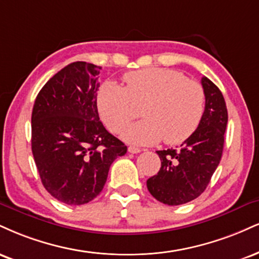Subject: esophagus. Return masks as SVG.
Listing matches in <instances>:
<instances>
[{
    "label": "esophagus",
    "mask_w": 259,
    "mask_h": 259,
    "mask_svg": "<svg viewBox=\"0 0 259 259\" xmlns=\"http://www.w3.org/2000/svg\"><path fill=\"white\" fill-rule=\"evenodd\" d=\"M127 152H129V153L136 154V153H140V152H141V149L138 147H134V146H130V147H127Z\"/></svg>",
    "instance_id": "esophagus-1"
}]
</instances>
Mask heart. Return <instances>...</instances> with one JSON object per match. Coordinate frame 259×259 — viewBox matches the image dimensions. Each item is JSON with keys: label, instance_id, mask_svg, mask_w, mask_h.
I'll list each match as a JSON object with an SVG mask.
<instances>
[{"label": "heart", "instance_id": "obj_1", "mask_svg": "<svg viewBox=\"0 0 259 259\" xmlns=\"http://www.w3.org/2000/svg\"><path fill=\"white\" fill-rule=\"evenodd\" d=\"M125 88L107 82L98 94V108L112 133H119L142 110L146 119L127 126L124 140L152 145L164 140L179 145L200 125L205 112L204 88L179 71L149 67L124 74Z\"/></svg>", "mask_w": 259, "mask_h": 259}]
</instances>
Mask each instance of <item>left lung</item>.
Segmentation results:
<instances>
[{
    "instance_id": "left-lung-1",
    "label": "left lung",
    "mask_w": 259,
    "mask_h": 259,
    "mask_svg": "<svg viewBox=\"0 0 259 259\" xmlns=\"http://www.w3.org/2000/svg\"><path fill=\"white\" fill-rule=\"evenodd\" d=\"M206 102L200 125L176 149L157 151L159 172L147 180L149 193L163 204L175 206L198 198L212 177L222 158L228 112L221 90L202 77Z\"/></svg>"
}]
</instances>
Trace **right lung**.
Wrapping results in <instances>:
<instances>
[{
    "label": "right lung",
    "instance_id": "obj_1",
    "mask_svg": "<svg viewBox=\"0 0 259 259\" xmlns=\"http://www.w3.org/2000/svg\"><path fill=\"white\" fill-rule=\"evenodd\" d=\"M101 67L76 61L39 90L31 116V148L47 192L67 205L98 197L111 164L127 148L100 121Z\"/></svg>",
    "mask_w": 259,
    "mask_h": 259
}]
</instances>
